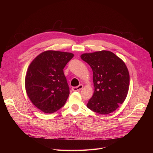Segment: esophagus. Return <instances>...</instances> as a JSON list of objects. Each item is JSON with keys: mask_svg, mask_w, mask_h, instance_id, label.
<instances>
[{"mask_svg": "<svg viewBox=\"0 0 153 153\" xmlns=\"http://www.w3.org/2000/svg\"><path fill=\"white\" fill-rule=\"evenodd\" d=\"M83 88V85L80 84L77 87H73L72 88V90L73 91H81Z\"/></svg>", "mask_w": 153, "mask_h": 153, "instance_id": "esophagus-1", "label": "esophagus"}]
</instances>
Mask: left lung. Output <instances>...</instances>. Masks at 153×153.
<instances>
[{
  "instance_id": "left-lung-1",
  "label": "left lung",
  "mask_w": 153,
  "mask_h": 153,
  "mask_svg": "<svg viewBox=\"0 0 153 153\" xmlns=\"http://www.w3.org/2000/svg\"><path fill=\"white\" fill-rule=\"evenodd\" d=\"M92 69L94 92L87 107L96 113L107 115L122 104L130 86V74L124 61L110 51L81 55Z\"/></svg>"
}]
</instances>
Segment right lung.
<instances>
[{
    "mask_svg": "<svg viewBox=\"0 0 153 153\" xmlns=\"http://www.w3.org/2000/svg\"><path fill=\"white\" fill-rule=\"evenodd\" d=\"M74 54L48 50L38 54L28 68L25 90L31 103L46 114H52L65 104L69 89L63 69Z\"/></svg>",
    "mask_w": 153,
    "mask_h": 153,
    "instance_id": "right-lung-1",
    "label": "right lung"
}]
</instances>
